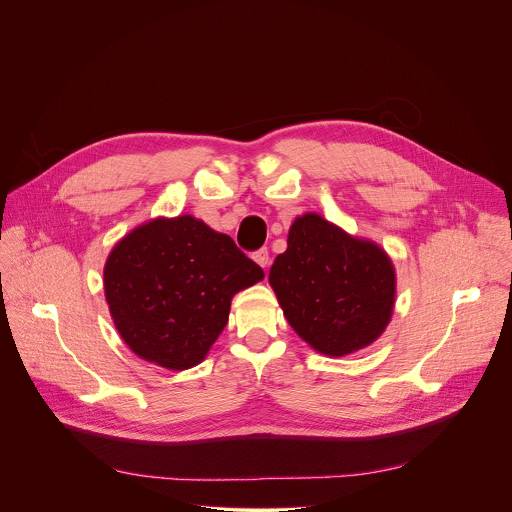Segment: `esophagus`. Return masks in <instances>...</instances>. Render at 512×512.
Returning <instances> with one entry per match:
<instances>
[{
	"mask_svg": "<svg viewBox=\"0 0 512 512\" xmlns=\"http://www.w3.org/2000/svg\"><path fill=\"white\" fill-rule=\"evenodd\" d=\"M253 259H255L263 269H267V265H269V251H267V249L255 251V253H253Z\"/></svg>",
	"mask_w": 512,
	"mask_h": 512,
	"instance_id": "esophagus-1",
	"label": "esophagus"
}]
</instances>
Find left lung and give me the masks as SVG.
Segmentation results:
<instances>
[{
	"label": "left lung",
	"mask_w": 512,
	"mask_h": 512,
	"mask_svg": "<svg viewBox=\"0 0 512 512\" xmlns=\"http://www.w3.org/2000/svg\"><path fill=\"white\" fill-rule=\"evenodd\" d=\"M269 283L289 326L326 356L373 344L395 306V267L373 241L356 239L316 212L289 227Z\"/></svg>",
	"instance_id": "obj_1"
}]
</instances>
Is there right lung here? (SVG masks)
I'll list each match as a JSON object with an SVG mask.
<instances>
[{
  "label": "right lung",
  "instance_id": "1",
  "mask_svg": "<svg viewBox=\"0 0 512 512\" xmlns=\"http://www.w3.org/2000/svg\"><path fill=\"white\" fill-rule=\"evenodd\" d=\"M103 275L125 344L170 371L202 362L229 322L233 296L265 277L229 235L190 214L133 229L109 253Z\"/></svg>",
  "mask_w": 512,
  "mask_h": 512
}]
</instances>
